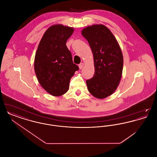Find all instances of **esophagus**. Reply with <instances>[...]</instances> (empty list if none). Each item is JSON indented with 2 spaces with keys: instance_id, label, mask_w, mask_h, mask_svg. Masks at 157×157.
Returning <instances> with one entry per match:
<instances>
[{
  "instance_id": "esophagus-1",
  "label": "esophagus",
  "mask_w": 157,
  "mask_h": 157,
  "mask_svg": "<svg viewBox=\"0 0 157 157\" xmlns=\"http://www.w3.org/2000/svg\"><path fill=\"white\" fill-rule=\"evenodd\" d=\"M78 67H79V68L80 69H82V67H83V63H81L80 64H79Z\"/></svg>"
}]
</instances>
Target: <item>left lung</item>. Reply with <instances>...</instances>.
I'll list each match as a JSON object with an SVG mask.
<instances>
[{"label":"left lung","mask_w":157,"mask_h":157,"mask_svg":"<svg viewBox=\"0 0 157 157\" xmlns=\"http://www.w3.org/2000/svg\"><path fill=\"white\" fill-rule=\"evenodd\" d=\"M94 55L95 74L86 81L90 93L103 99L118 87L122 69L123 56L120 45L110 30L103 25H95L82 30Z\"/></svg>","instance_id":"obj_1"}]
</instances>
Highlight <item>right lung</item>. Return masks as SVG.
I'll return each mask as SVG.
<instances>
[{"label":"right lung","instance_id":"obj_1","mask_svg":"<svg viewBox=\"0 0 157 157\" xmlns=\"http://www.w3.org/2000/svg\"><path fill=\"white\" fill-rule=\"evenodd\" d=\"M73 32L72 28L62 25L51 26L42 37L35 55L34 67L37 80L55 97L67 92L71 78L79 70L66 45Z\"/></svg>","mask_w":157,"mask_h":157}]
</instances>
